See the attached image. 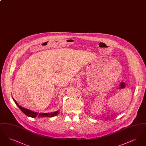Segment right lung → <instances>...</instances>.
<instances>
[{"label":"right lung","instance_id":"obj_1","mask_svg":"<svg viewBox=\"0 0 146 146\" xmlns=\"http://www.w3.org/2000/svg\"><path fill=\"white\" fill-rule=\"evenodd\" d=\"M13 100L15 102V103L17 106V107L20 108V110L21 111H22L24 114H25L27 116L29 117H32V118H35L36 117L38 116V117L39 118H45V117H53L54 116H56L57 115H58V114L59 113L58 111H55V112H52V113H38L37 112H35V111H30L29 110L25 108L22 107L19 104L17 103V102L14 100L13 98Z\"/></svg>","mask_w":146,"mask_h":146}]
</instances>
